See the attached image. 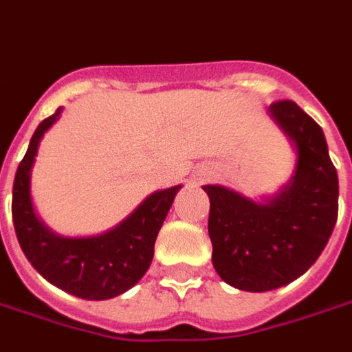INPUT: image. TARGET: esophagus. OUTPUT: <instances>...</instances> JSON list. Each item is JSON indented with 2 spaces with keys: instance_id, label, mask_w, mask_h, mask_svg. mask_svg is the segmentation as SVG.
<instances>
[{
  "instance_id": "1",
  "label": "esophagus",
  "mask_w": 352,
  "mask_h": 352,
  "mask_svg": "<svg viewBox=\"0 0 352 352\" xmlns=\"http://www.w3.org/2000/svg\"><path fill=\"white\" fill-rule=\"evenodd\" d=\"M197 176H199V180H205V178H208V176H210V170H208V168H205V170H199V174H197Z\"/></svg>"
}]
</instances>
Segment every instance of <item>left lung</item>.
I'll list each match as a JSON object with an SVG mask.
<instances>
[{"mask_svg": "<svg viewBox=\"0 0 352 352\" xmlns=\"http://www.w3.org/2000/svg\"><path fill=\"white\" fill-rule=\"evenodd\" d=\"M268 111L297 151L292 180L263 201L203 186L210 199L212 266L226 283L253 293L278 289L307 272L338 220V170L322 128L293 101H276Z\"/></svg>", "mask_w": 352, "mask_h": 352, "instance_id": "8db88e82", "label": "left lung"}]
</instances>
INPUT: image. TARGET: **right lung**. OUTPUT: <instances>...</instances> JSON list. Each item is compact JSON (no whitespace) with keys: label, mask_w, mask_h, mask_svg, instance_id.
I'll return each instance as SVG.
<instances>
[{"label":"right lung","mask_w":352,"mask_h":352,"mask_svg":"<svg viewBox=\"0 0 352 352\" xmlns=\"http://www.w3.org/2000/svg\"><path fill=\"white\" fill-rule=\"evenodd\" d=\"M63 109L36 128L28 151L16 168L13 184V224L23 253L43 278L63 292L88 301H105L128 292L144 278L155 253L172 201L182 186L151 193L130 217L105 234L63 237L38 218L30 195L34 157L43 134L55 124Z\"/></svg>","instance_id":"add662e5"}]
</instances>
